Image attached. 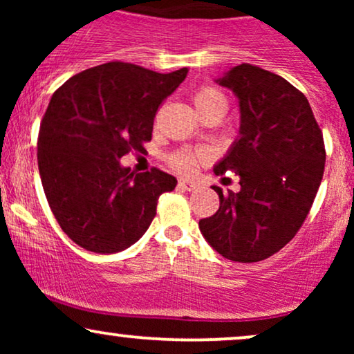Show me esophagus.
I'll use <instances>...</instances> for the list:
<instances>
[{
	"label": "esophagus",
	"instance_id": "esophagus-1",
	"mask_svg": "<svg viewBox=\"0 0 354 354\" xmlns=\"http://www.w3.org/2000/svg\"><path fill=\"white\" fill-rule=\"evenodd\" d=\"M178 185H180V188L186 189V191H194V189L200 188V185H198V183L193 181V180H180Z\"/></svg>",
	"mask_w": 354,
	"mask_h": 354
}]
</instances>
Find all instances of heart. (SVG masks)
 <instances>
[{"instance_id": "obj_1", "label": "heart", "mask_w": 354, "mask_h": 354, "mask_svg": "<svg viewBox=\"0 0 354 354\" xmlns=\"http://www.w3.org/2000/svg\"><path fill=\"white\" fill-rule=\"evenodd\" d=\"M193 104L200 116L209 111L226 113V109H228V101H226L225 95H223L221 91H218L216 88H211V86H203L198 89V91L193 95ZM205 158H206L205 153L183 151V153L174 154L171 165L173 168L178 169V171L189 173L193 171V169L196 168V165L205 160Z\"/></svg>"}]
</instances>
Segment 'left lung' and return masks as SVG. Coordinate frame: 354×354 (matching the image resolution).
I'll list each match as a JSON object with an SVG mask.
<instances>
[{"mask_svg":"<svg viewBox=\"0 0 354 354\" xmlns=\"http://www.w3.org/2000/svg\"><path fill=\"white\" fill-rule=\"evenodd\" d=\"M214 81L236 96L239 131L213 171H238L241 189L213 186L219 209L200 231L226 259L256 263L288 245L310 213L326 160L323 135L306 96L274 73L243 63Z\"/></svg>","mask_w":354,"mask_h":354,"instance_id":"8db88e82","label":"left lung"}]
</instances>
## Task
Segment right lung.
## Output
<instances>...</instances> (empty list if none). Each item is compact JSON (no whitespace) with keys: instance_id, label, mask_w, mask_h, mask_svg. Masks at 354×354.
<instances>
[{"instance_id":"obj_1","label":"right lung","mask_w":354,"mask_h":354,"mask_svg":"<svg viewBox=\"0 0 354 354\" xmlns=\"http://www.w3.org/2000/svg\"><path fill=\"white\" fill-rule=\"evenodd\" d=\"M188 68L156 73L131 63L100 64L55 91L38 138V168L61 230L93 253H118L151 225L160 194L176 178L153 168L131 173L120 163L151 140L158 106Z\"/></svg>"}]
</instances>
